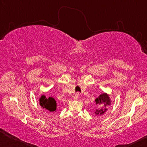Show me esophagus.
<instances>
[{"mask_svg": "<svg viewBox=\"0 0 147 147\" xmlns=\"http://www.w3.org/2000/svg\"><path fill=\"white\" fill-rule=\"evenodd\" d=\"M78 96H79V93H75L74 94V95L73 96V99L74 100H78Z\"/></svg>", "mask_w": 147, "mask_h": 147, "instance_id": "obj_1", "label": "esophagus"}]
</instances>
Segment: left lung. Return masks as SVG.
I'll return each instance as SVG.
<instances>
[{
	"instance_id": "1",
	"label": "left lung",
	"mask_w": 147,
	"mask_h": 147,
	"mask_svg": "<svg viewBox=\"0 0 147 147\" xmlns=\"http://www.w3.org/2000/svg\"><path fill=\"white\" fill-rule=\"evenodd\" d=\"M95 102L96 104L99 106H103L104 108H101L100 109H96L95 114L96 115H102L106 111L108 110V109L106 108L107 106H109L111 104V100L109 98V95L107 93H104L102 94H100L98 96V98L95 99Z\"/></svg>"
}]
</instances>
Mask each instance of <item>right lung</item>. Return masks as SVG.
Returning a JSON list of instances; mask_svg holds the SVG:
<instances>
[{
	"label": "right lung",
	"instance_id": "add662e5",
	"mask_svg": "<svg viewBox=\"0 0 147 147\" xmlns=\"http://www.w3.org/2000/svg\"><path fill=\"white\" fill-rule=\"evenodd\" d=\"M39 104L43 109H46L51 112L56 110V102L53 97L46 98L45 95H41L39 98Z\"/></svg>",
	"mask_w": 147,
	"mask_h": 147
}]
</instances>
